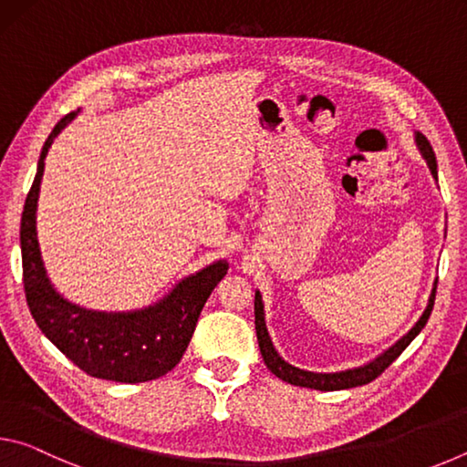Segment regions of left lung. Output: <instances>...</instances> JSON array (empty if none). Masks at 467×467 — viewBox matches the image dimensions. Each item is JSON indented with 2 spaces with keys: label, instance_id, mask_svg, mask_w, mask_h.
Masks as SVG:
<instances>
[{
  "label": "left lung",
  "instance_id": "1",
  "mask_svg": "<svg viewBox=\"0 0 467 467\" xmlns=\"http://www.w3.org/2000/svg\"><path fill=\"white\" fill-rule=\"evenodd\" d=\"M416 138V146L420 150V154L424 156L426 164L432 172V177L437 179V158H434L431 141L426 140L420 131H414ZM434 295H437V280L432 284V292L429 296V305H426L424 313L420 315V319L416 321V326L408 331L404 337H400L391 348H387L383 354H379L375 360L367 362V365L357 367V368H348V370H339V373H311V370H303L298 367L288 365L272 344V337L267 334L265 327V313H264V300H262V292L255 290V331H257V342H259V350H262V357L265 367L272 370V373L286 381L290 385L296 387H309V389H319V391H337V389H350V387H358V385H367L377 379L383 370L391 365V362L400 357L401 352L406 350L408 344L420 334L422 327L426 326V321L431 317L432 305H434Z\"/></svg>",
  "mask_w": 467,
  "mask_h": 467
}]
</instances>
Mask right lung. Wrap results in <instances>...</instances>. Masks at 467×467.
<instances>
[{
    "label": "right lung",
    "mask_w": 467,
    "mask_h": 467,
    "mask_svg": "<svg viewBox=\"0 0 467 467\" xmlns=\"http://www.w3.org/2000/svg\"><path fill=\"white\" fill-rule=\"evenodd\" d=\"M80 113H67L55 125L38 158L33 187L20 223L22 275L30 315L38 329L86 375L117 383H144L179 365L205 300L228 272L226 259L181 280L158 303L128 313L90 311L63 298L47 275L36 239V202L45 158L53 140Z\"/></svg>",
    "instance_id": "1"
}]
</instances>
